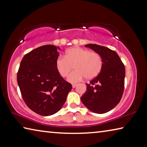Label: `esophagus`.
<instances>
[{
	"instance_id": "esophagus-1",
	"label": "esophagus",
	"mask_w": 147,
	"mask_h": 147,
	"mask_svg": "<svg viewBox=\"0 0 147 147\" xmlns=\"http://www.w3.org/2000/svg\"><path fill=\"white\" fill-rule=\"evenodd\" d=\"M76 86H77L76 84H73V88H75Z\"/></svg>"
}]
</instances>
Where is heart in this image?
I'll use <instances>...</instances> for the list:
<instances>
[{
  "label": "heart",
  "mask_w": 147,
  "mask_h": 147,
  "mask_svg": "<svg viewBox=\"0 0 147 147\" xmlns=\"http://www.w3.org/2000/svg\"><path fill=\"white\" fill-rule=\"evenodd\" d=\"M103 61L100 54L89 50L74 47L67 51L65 57L59 56L56 60V68L62 77H68L71 82H77L85 77L87 80L95 78L100 73Z\"/></svg>",
  "instance_id": "heart-1"
}]
</instances>
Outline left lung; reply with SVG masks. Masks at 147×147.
<instances>
[{"label": "left lung", "instance_id": "obj_1", "mask_svg": "<svg viewBox=\"0 0 147 147\" xmlns=\"http://www.w3.org/2000/svg\"><path fill=\"white\" fill-rule=\"evenodd\" d=\"M100 54L103 64L100 73L87 84L81 100L96 113L108 112L120 102L124 89L125 67L115 51L95 44L85 45Z\"/></svg>", "mask_w": 147, "mask_h": 147}]
</instances>
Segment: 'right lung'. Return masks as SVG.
Returning a JSON list of instances; mask_svg holds the SVG:
<instances>
[{
	"mask_svg": "<svg viewBox=\"0 0 147 147\" xmlns=\"http://www.w3.org/2000/svg\"><path fill=\"white\" fill-rule=\"evenodd\" d=\"M59 54L56 46L39 47L24 55L17 72V83L24 102L37 113H56L65 102L71 84L56 68Z\"/></svg>",
	"mask_w": 147,
	"mask_h": 147,
	"instance_id": "1",
	"label": "right lung"
}]
</instances>
